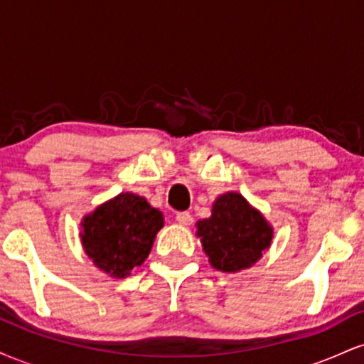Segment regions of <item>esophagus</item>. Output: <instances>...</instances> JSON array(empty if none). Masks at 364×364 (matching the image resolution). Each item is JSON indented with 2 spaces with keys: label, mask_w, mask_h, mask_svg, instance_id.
I'll use <instances>...</instances> for the list:
<instances>
[{
  "label": "esophagus",
  "mask_w": 364,
  "mask_h": 364,
  "mask_svg": "<svg viewBox=\"0 0 364 364\" xmlns=\"http://www.w3.org/2000/svg\"><path fill=\"white\" fill-rule=\"evenodd\" d=\"M176 220L181 225H191V223H193V217H191L190 212H178L176 214Z\"/></svg>",
  "instance_id": "obj_1"
}]
</instances>
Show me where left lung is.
Instances as JSON below:
<instances>
[{
  "label": "left lung",
  "mask_w": 364,
  "mask_h": 364,
  "mask_svg": "<svg viewBox=\"0 0 364 364\" xmlns=\"http://www.w3.org/2000/svg\"><path fill=\"white\" fill-rule=\"evenodd\" d=\"M210 212L208 219L196 223V237L215 270L236 274L250 269L272 245L274 228L237 191L217 196Z\"/></svg>",
  "instance_id": "obj_1"
}]
</instances>
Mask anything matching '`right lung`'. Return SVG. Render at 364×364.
Wrapping results in <instances>:
<instances>
[{
  "label": "right lung",
  "instance_id": "obj_1",
  "mask_svg": "<svg viewBox=\"0 0 364 364\" xmlns=\"http://www.w3.org/2000/svg\"><path fill=\"white\" fill-rule=\"evenodd\" d=\"M80 240L92 263L112 279H124L147 260L164 215L145 196L121 191L82 219Z\"/></svg>",
  "mask_w": 364,
  "mask_h": 364
}]
</instances>
